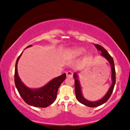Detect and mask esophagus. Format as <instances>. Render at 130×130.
<instances>
[{"instance_id":"esophagus-1","label":"esophagus","mask_w":130,"mask_h":130,"mask_svg":"<svg viewBox=\"0 0 130 130\" xmlns=\"http://www.w3.org/2000/svg\"><path fill=\"white\" fill-rule=\"evenodd\" d=\"M73 75V73H72V71H68L67 72V76L68 77H71Z\"/></svg>"}]
</instances>
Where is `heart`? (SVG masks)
<instances>
[{"mask_svg":"<svg viewBox=\"0 0 130 130\" xmlns=\"http://www.w3.org/2000/svg\"><path fill=\"white\" fill-rule=\"evenodd\" d=\"M84 49L82 47H75L70 51V54L73 56H79L84 53ZM88 56H90V54H88Z\"/></svg>","mask_w":130,"mask_h":130,"instance_id":"obj_1","label":"heart"}]
</instances>
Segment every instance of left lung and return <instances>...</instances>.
I'll return each mask as SVG.
<instances>
[{
  "instance_id": "obj_1",
  "label": "left lung",
  "mask_w": 130,
  "mask_h": 130,
  "mask_svg": "<svg viewBox=\"0 0 130 130\" xmlns=\"http://www.w3.org/2000/svg\"><path fill=\"white\" fill-rule=\"evenodd\" d=\"M96 46V49L100 50L101 52V55L103 56L104 58L108 60L111 64V69H112V84L111 87L109 89L108 93L106 94L105 96H104L102 99L100 100L97 101H95V102H92V101H89L86 100L83 97L81 93V89H80V86L79 84V82L78 79H77V74L76 73H74V89H75V93H76V97L77 100L80 102V103L84 104V105L87 106L89 107H96L98 106H100L101 104H104V103L106 102L108 100L109 98L111 96L113 90H114L115 84H116V70H115V65L114 60H113L112 57L110 56L109 54L107 51L104 48L103 46L99 44H95Z\"/></svg>"
}]
</instances>
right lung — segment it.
<instances>
[{"label":"right lung","mask_w":130,"mask_h":130,"mask_svg":"<svg viewBox=\"0 0 130 130\" xmlns=\"http://www.w3.org/2000/svg\"><path fill=\"white\" fill-rule=\"evenodd\" d=\"M30 46L32 45L28 46L27 47ZM21 56V54L16 60L14 70V83L19 95L24 101L29 105L38 108L47 107L56 100L58 89L66 78V74L64 73L53 79L48 84L40 89L35 90L29 89L22 83L18 74L17 64Z\"/></svg>","instance_id":"1"}]
</instances>
